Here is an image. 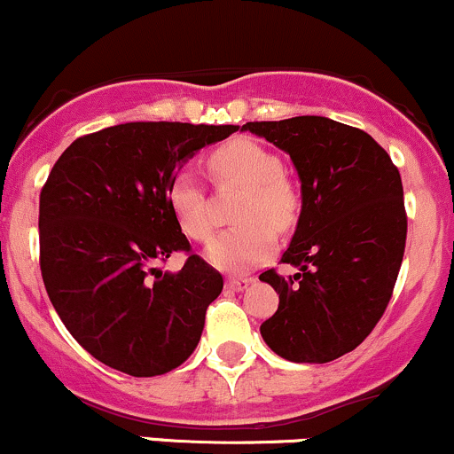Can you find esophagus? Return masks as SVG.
Listing matches in <instances>:
<instances>
[{
	"label": "esophagus",
	"instance_id": "esophagus-1",
	"mask_svg": "<svg viewBox=\"0 0 454 454\" xmlns=\"http://www.w3.org/2000/svg\"><path fill=\"white\" fill-rule=\"evenodd\" d=\"M253 278L248 277H240V278H229V281L225 283V287L229 289V292H242V289H247L248 285H251Z\"/></svg>",
	"mask_w": 454,
	"mask_h": 454
}]
</instances>
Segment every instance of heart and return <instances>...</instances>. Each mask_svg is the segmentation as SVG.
Returning <instances> with one entry per match:
<instances>
[{
	"instance_id": "obj_1",
	"label": "heart",
	"mask_w": 454,
	"mask_h": 454,
	"mask_svg": "<svg viewBox=\"0 0 454 454\" xmlns=\"http://www.w3.org/2000/svg\"><path fill=\"white\" fill-rule=\"evenodd\" d=\"M210 171L218 186H242L244 195L236 212V221L242 225L214 240L207 254L214 266L244 272L274 253L277 238L272 229L283 233L295 225L298 192L283 177L281 159L248 139H236L214 152ZM167 200L177 225L191 240H210L214 236L210 200L192 173H177Z\"/></svg>"
}]
</instances>
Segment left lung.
I'll use <instances>...</instances> for the list:
<instances>
[{"mask_svg": "<svg viewBox=\"0 0 454 454\" xmlns=\"http://www.w3.org/2000/svg\"><path fill=\"white\" fill-rule=\"evenodd\" d=\"M292 156L302 212L283 263L259 274L278 309L262 324L270 349L292 363H330L358 348L392 298L405 253L407 214L399 169L364 130L319 115L247 121Z\"/></svg>", "mask_w": 454, "mask_h": 454, "instance_id": "1", "label": "left lung"}]
</instances>
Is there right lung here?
I'll list each match as a JSON object with an SVG mask.
<instances>
[{"label":"right lung","instance_id":"obj_1","mask_svg":"<svg viewBox=\"0 0 454 454\" xmlns=\"http://www.w3.org/2000/svg\"><path fill=\"white\" fill-rule=\"evenodd\" d=\"M240 126L129 121L79 137L40 191V272L68 333L132 378L180 366L200 343L223 277L173 216L171 182ZM186 252L177 275L158 268Z\"/></svg>","mask_w":454,"mask_h":454}]
</instances>
